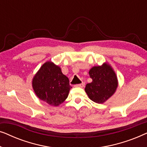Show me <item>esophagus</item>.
Wrapping results in <instances>:
<instances>
[{
    "label": "esophagus",
    "instance_id": "obj_1",
    "mask_svg": "<svg viewBox=\"0 0 147 147\" xmlns=\"http://www.w3.org/2000/svg\"><path fill=\"white\" fill-rule=\"evenodd\" d=\"M84 86H85V84H84V83H82V84H76V85L75 86H76V87L83 88Z\"/></svg>",
    "mask_w": 147,
    "mask_h": 147
}]
</instances>
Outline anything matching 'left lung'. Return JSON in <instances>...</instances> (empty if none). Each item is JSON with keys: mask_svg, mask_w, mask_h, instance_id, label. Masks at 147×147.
Returning <instances> with one entry per match:
<instances>
[{"mask_svg": "<svg viewBox=\"0 0 147 147\" xmlns=\"http://www.w3.org/2000/svg\"><path fill=\"white\" fill-rule=\"evenodd\" d=\"M92 82L87 84L85 91L90 100L96 103H104L113 95L117 88V78L108 64L93 67L89 71Z\"/></svg>", "mask_w": 147, "mask_h": 147, "instance_id": "1", "label": "left lung"}]
</instances>
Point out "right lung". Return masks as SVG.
I'll return each instance as SVG.
<instances>
[{"label": "right lung", "instance_id": "1", "mask_svg": "<svg viewBox=\"0 0 147 147\" xmlns=\"http://www.w3.org/2000/svg\"><path fill=\"white\" fill-rule=\"evenodd\" d=\"M33 88L40 100L56 106L67 98L71 86L60 67L48 61L41 66L34 77Z\"/></svg>", "mask_w": 147, "mask_h": 147}]
</instances>
